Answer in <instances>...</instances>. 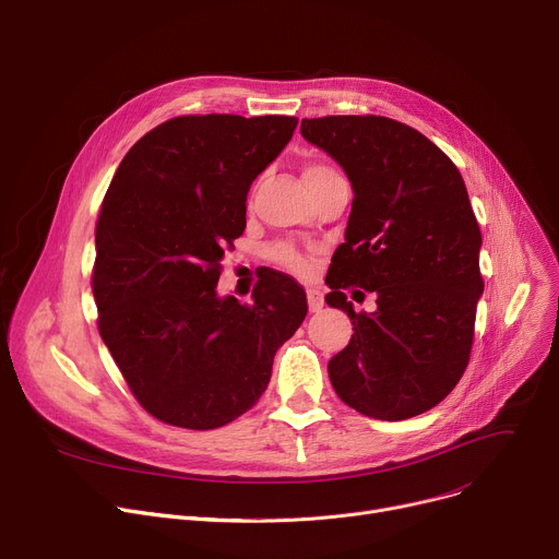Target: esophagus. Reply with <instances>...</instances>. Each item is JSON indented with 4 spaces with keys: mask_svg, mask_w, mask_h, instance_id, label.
<instances>
[{
    "mask_svg": "<svg viewBox=\"0 0 559 559\" xmlns=\"http://www.w3.org/2000/svg\"><path fill=\"white\" fill-rule=\"evenodd\" d=\"M307 302H309V311L318 313V311L322 309V305H324L322 293H320L318 288H309V290H307Z\"/></svg>",
    "mask_w": 559,
    "mask_h": 559,
    "instance_id": "1",
    "label": "esophagus"
}]
</instances>
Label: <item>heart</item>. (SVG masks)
<instances>
[{"mask_svg":"<svg viewBox=\"0 0 559 559\" xmlns=\"http://www.w3.org/2000/svg\"><path fill=\"white\" fill-rule=\"evenodd\" d=\"M332 171L334 169L326 167V164L311 162V164H307V167H305V180H311V178H318V176H324V174H332ZM269 254H271L273 261H277L280 266H284V269H288L293 273H305L309 269V259L300 250H295L288 243L271 246Z\"/></svg>","mask_w":559,"mask_h":559,"instance_id":"obj_1","label":"heart"}]
</instances>
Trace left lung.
I'll list each match as a JSON object with an SVG mask.
<instances>
[{
    "label": "left lung",
    "instance_id": "1",
    "mask_svg": "<svg viewBox=\"0 0 559 559\" xmlns=\"http://www.w3.org/2000/svg\"><path fill=\"white\" fill-rule=\"evenodd\" d=\"M300 133L354 189L345 243L324 280L326 305L354 324L326 366L336 395L385 421L431 411L469 364L483 293V239L463 176L429 138L388 117L302 119ZM356 285L378 295L372 314L346 302Z\"/></svg>",
    "mask_w": 559,
    "mask_h": 559
}]
</instances>
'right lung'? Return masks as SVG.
<instances>
[{"mask_svg": "<svg viewBox=\"0 0 559 559\" xmlns=\"http://www.w3.org/2000/svg\"><path fill=\"white\" fill-rule=\"evenodd\" d=\"M295 126L284 115L169 119L126 153L106 191L92 269L98 334L164 424L207 431L252 408L307 316L305 288L277 271L254 284L250 305L216 293L250 185Z\"/></svg>", "mask_w": 559, "mask_h": 559, "instance_id": "right-lung-1", "label": "right lung"}]
</instances>
